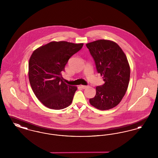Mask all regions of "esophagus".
Returning a JSON list of instances; mask_svg holds the SVG:
<instances>
[{"label": "esophagus", "mask_w": 158, "mask_h": 158, "mask_svg": "<svg viewBox=\"0 0 158 158\" xmlns=\"http://www.w3.org/2000/svg\"><path fill=\"white\" fill-rule=\"evenodd\" d=\"M81 87L82 89H86V88H88V86H86V85H81Z\"/></svg>", "instance_id": "34e87169"}]
</instances>
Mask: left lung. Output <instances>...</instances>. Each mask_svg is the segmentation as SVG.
I'll use <instances>...</instances> for the list:
<instances>
[{
    "label": "left lung",
    "mask_w": 158,
    "mask_h": 158,
    "mask_svg": "<svg viewBox=\"0 0 158 158\" xmlns=\"http://www.w3.org/2000/svg\"><path fill=\"white\" fill-rule=\"evenodd\" d=\"M94 58L98 73L104 84L97 86L90 105L100 110H108L118 105L127 89L130 68L120 47L113 41L97 40L86 44Z\"/></svg>",
    "instance_id": "1"
}]
</instances>
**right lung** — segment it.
<instances>
[{"label":"right lung","mask_w":158,"mask_h":158,"mask_svg":"<svg viewBox=\"0 0 158 158\" xmlns=\"http://www.w3.org/2000/svg\"><path fill=\"white\" fill-rule=\"evenodd\" d=\"M83 44L52 41L37 48L29 60L28 77L36 97L48 108L61 110L71 104L77 87L63 82L61 72Z\"/></svg>","instance_id":"obj_1"}]
</instances>
